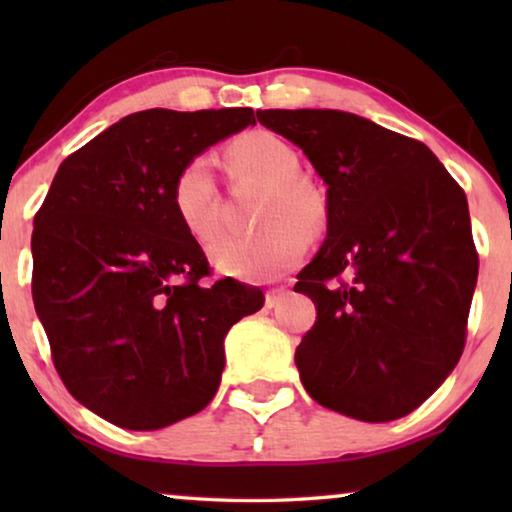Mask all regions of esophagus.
Listing matches in <instances>:
<instances>
[{"label":"esophagus","mask_w":512,"mask_h":512,"mask_svg":"<svg viewBox=\"0 0 512 512\" xmlns=\"http://www.w3.org/2000/svg\"><path fill=\"white\" fill-rule=\"evenodd\" d=\"M286 296H289V289H286V286H277V289H270L268 296H265V307H270V310H272V307H277Z\"/></svg>","instance_id":"1"}]
</instances>
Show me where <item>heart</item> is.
I'll return each instance as SVG.
<instances>
[{"mask_svg":"<svg viewBox=\"0 0 512 512\" xmlns=\"http://www.w3.org/2000/svg\"><path fill=\"white\" fill-rule=\"evenodd\" d=\"M228 163L237 177L256 181L263 195L251 235L219 237L209 249L223 275L244 282H270L296 265L310 244L307 230L326 221V200L310 181L300 179V158L291 144L268 130H254L230 142ZM172 209L188 235L207 242L219 219V191L212 163L195 156L179 167L170 188Z\"/></svg>","mask_w":512,"mask_h":512,"instance_id":"1","label":"heart"}]
</instances>
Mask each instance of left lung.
Segmentation results:
<instances>
[{
	"label": "left lung",
	"mask_w": 512,
	"mask_h": 512,
	"mask_svg": "<svg viewBox=\"0 0 512 512\" xmlns=\"http://www.w3.org/2000/svg\"><path fill=\"white\" fill-rule=\"evenodd\" d=\"M326 191V242L293 291L317 305L296 349L314 401L361 422L419 408L457 366L478 282L466 193L431 149L335 109L256 111Z\"/></svg>",
	"instance_id": "left-lung-1"
}]
</instances>
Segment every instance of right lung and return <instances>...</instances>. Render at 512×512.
Instances as JSON below:
<instances>
[{
  "instance_id": "obj_1",
  "label": "right lung",
  "mask_w": 512,
  "mask_h": 512,
  "mask_svg": "<svg viewBox=\"0 0 512 512\" xmlns=\"http://www.w3.org/2000/svg\"><path fill=\"white\" fill-rule=\"evenodd\" d=\"M254 109H146L62 160L34 214L32 298L60 380L107 422L153 431L200 412L223 338L263 307L258 286L212 275L181 226L179 167L254 125Z\"/></svg>"
}]
</instances>
